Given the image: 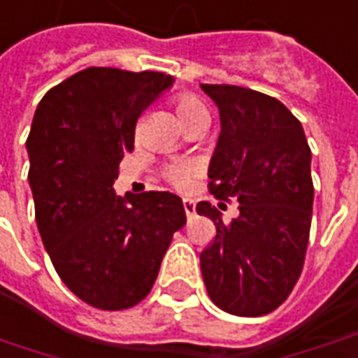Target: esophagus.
<instances>
[{"instance_id":"1","label":"esophagus","mask_w":358,"mask_h":358,"mask_svg":"<svg viewBox=\"0 0 358 358\" xmlns=\"http://www.w3.org/2000/svg\"><path fill=\"white\" fill-rule=\"evenodd\" d=\"M182 206H184V211H186V217H194V213H196V206H194V203H192V201H189V199H184V201H182Z\"/></svg>"}]
</instances>
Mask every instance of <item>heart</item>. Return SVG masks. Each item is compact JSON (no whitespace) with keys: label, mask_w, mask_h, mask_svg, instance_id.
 Segmentation results:
<instances>
[{"label":"heart","mask_w":358,"mask_h":358,"mask_svg":"<svg viewBox=\"0 0 358 358\" xmlns=\"http://www.w3.org/2000/svg\"><path fill=\"white\" fill-rule=\"evenodd\" d=\"M174 109H176V115H178L180 123L186 125L188 121H192L198 115H208L206 113V108L201 106L198 97L192 96V94H186L182 92L178 96H174ZM196 174V169L188 164V162H178V164H170L166 169L162 170V176L169 182L170 186L178 189H186L189 186V182Z\"/></svg>","instance_id":"heart-1"}]
</instances>
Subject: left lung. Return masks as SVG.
<instances>
[{
  "label": "left lung",
  "instance_id": "left-lung-1",
  "mask_svg": "<svg viewBox=\"0 0 358 358\" xmlns=\"http://www.w3.org/2000/svg\"><path fill=\"white\" fill-rule=\"evenodd\" d=\"M201 90L221 117L210 194L239 201V217L231 223L210 201L196 206L217 231L199 255L201 276L223 312L259 317L284 303L303 268L313 206L312 150L300 121L276 97L229 84H201Z\"/></svg>",
  "mask_w": 358,
  "mask_h": 358
}]
</instances>
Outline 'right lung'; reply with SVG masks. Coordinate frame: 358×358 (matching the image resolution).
<instances>
[{
	"instance_id": "add662e5",
	"label": "right lung",
	"mask_w": 358,
	"mask_h": 358,
	"mask_svg": "<svg viewBox=\"0 0 358 358\" xmlns=\"http://www.w3.org/2000/svg\"><path fill=\"white\" fill-rule=\"evenodd\" d=\"M164 72L92 66L41 99L27 137L36 227L68 290L119 312L145 300L172 235L186 223L170 192L115 196L141 113L172 86Z\"/></svg>"
}]
</instances>
